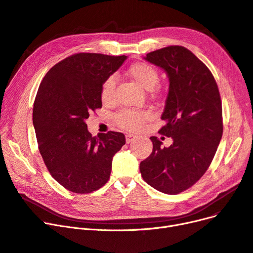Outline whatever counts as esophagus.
I'll list each match as a JSON object with an SVG mask.
<instances>
[{
  "mask_svg": "<svg viewBox=\"0 0 253 253\" xmlns=\"http://www.w3.org/2000/svg\"><path fill=\"white\" fill-rule=\"evenodd\" d=\"M135 138H136V136L133 135V134H126V143H127V144L131 143V142L134 141Z\"/></svg>",
  "mask_w": 253,
  "mask_h": 253,
  "instance_id": "34e87169",
  "label": "esophagus"
}]
</instances>
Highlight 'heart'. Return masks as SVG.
<instances>
[{"instance_id":"1","label":"heart","mask_w":253,"mask_h":253,"mask_svg":"<svg viewBox=\"0 0 253 253\" xmlns=\"http://www.w3.org/2000/svg\"><path fill=\"white\" fill-rule=\"evenodd\" d=\"M127 76L131 78L137 85L144 89L151 90L160 80V74L156 68L148 62H137L127 70ZM117 79L109 76L103 82L101 87V100L103 103H110L114 99V92ZM151 117L150 112L146 110L124 109L116 116V123L123 129L136 130Z\"/></svg>"}]
</instances>
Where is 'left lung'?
<instances>
[{"mask_svg":"<svg viewBox=\"0 0 253 253\" xmlns=\"http://www.w3.org/2000/svg\"><path fill=\"white\" fill-rule=\"evenodd\" d=\"M146 60L169 76V93L160 129L173 138L170 147L151 136L153 150L139 164L143 179L165 194L190 189L204 175L216 154L223 133L222 101L211 72L182 45L148 53Z\"/></svg>","mask_w":253,"mask_h":253,"instance_id":"1","label":"left lung"}]
</instances>
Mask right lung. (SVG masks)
Here are the masks:
<instances>
[{"label": "right lung", "mask_w": 253, "mask_h": 253, "mask_svg": "<svg viewBox=\"0 0 253 253\" xmlns=\"http://www.w3.org/2000/svg\"><path fill=\"white\" fill-rule=\"evenodd\" d=\"M127 57L76 53L56 63L42 80L33 107L41 155L64 189L88 194L110 177L114 155L126 143L121 132L92 136L85 120L102 107V84Z\"/></svg>", "instance_id": "right-lung-1"}]
</instances>
